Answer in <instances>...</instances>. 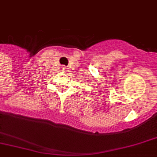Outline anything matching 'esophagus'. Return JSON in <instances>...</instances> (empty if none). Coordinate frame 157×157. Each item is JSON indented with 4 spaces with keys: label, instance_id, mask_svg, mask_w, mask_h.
I'll return each instance as SVG.
<instances>
[{
    "label": "esophagus",
    "instance_id": "34e87169",
    "mask_svg": "<svg viewBox=\"0 0 157 157\" xmlns=\"http://www.w3.org/2000/svg\"><path fill=\"white\" fill-rule=\"evenodd\" d=\"M62 71H64V72H65V71H67V68L63 67V68H62Z\"/></svg>",
    "mask_w": 157,
    "mask_h": 157
}]
</instances>
